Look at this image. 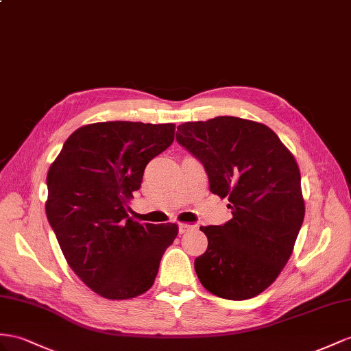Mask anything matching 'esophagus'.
Segmentation results:
<instances>
[{"label": "esophagus", "instance_id": "obj_1", "mask_svg": "<svg viewBox=\"0 0 351 351\" xmlns=\"http://www.w3.org/2000/svg\"><path fill=\"white\" fill-rule=\"evenodd\" d=\"M194 228V226H190V223H179V232L181 234H185V232L191 231Z\"/></svg>", "mask_w": 351, "mask_h": 351}]
</instances>
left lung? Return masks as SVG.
<instances>
[{
	"label": "left lung",
	"mask_w": 351,
	"mask_h": 351,
	"mask_svg": "<svg viewBox=\"0 0 351 351\" xmlns=\"http://www.w3.org/2000/svg\"><path fill=\"white\" fill-rule=\"evenodd\" d=\"M176 141L204 166L213 194L232 218L200 227L208 249L195 258L200 283L219 298L264 292L292 255L305 206L298 165L265 124L239 117L178 125Z\"/></svg>",
	"instance_id": "obj_1"
}]
</instances>
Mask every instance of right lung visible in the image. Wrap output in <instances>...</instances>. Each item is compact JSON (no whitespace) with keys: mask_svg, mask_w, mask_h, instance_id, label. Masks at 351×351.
<instances>
[{"mask_svg":"<svg viewBox=\"0 0 351 351\" xmlns=\"http://www.w3.org/2000/svg\"><path fill=\"white\" fill-rule=\"evenodd\" d=\"M175 124L93 123L77 129L47 173L46 213L73 271L106 300H129L156 280L176 223H139L129 202L143 170L172 145Z\"/></svg>","mask_w":351,"mask_h":351,"instance_id":"1","label":"right lung"}]
</instances>
